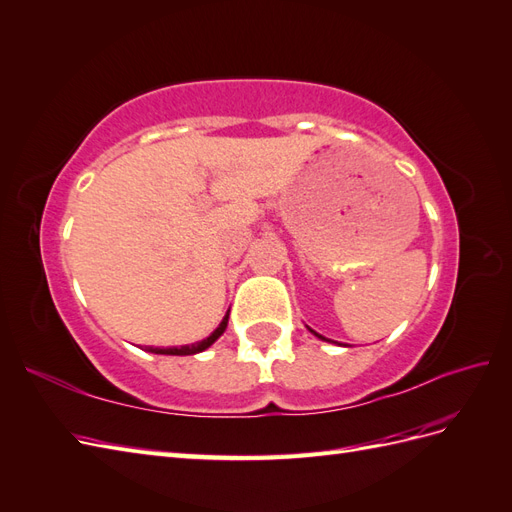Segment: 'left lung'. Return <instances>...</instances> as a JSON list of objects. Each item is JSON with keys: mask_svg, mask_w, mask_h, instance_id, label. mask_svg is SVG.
Wrapping results in <instances>:
<instances>
[{"mask_svg": "<svg viewBox=\"0 0 512 512\" xmlns=\"http://www.w3.org/2000/svg\"><path fill=\"white\" fill-rule=\"evenodd\" d=\"M310 331H312V334H314V336H319V338H323L321 334H316V331H314V329H310ZM323 340H325V338H323Z\"/></svg>", "mask_w": 512, "mask_h": 512, "instance_id": "1", "label": "left lung"}]
</instances>
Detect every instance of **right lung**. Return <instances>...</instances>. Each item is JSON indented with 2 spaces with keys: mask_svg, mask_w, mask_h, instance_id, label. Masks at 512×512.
<instances>
[{
  "mask_svg": "<svg viewBox=\"0 0 512 512\" xmlns=\"http://www.w3.org/2000/svg\"><path fill=\"white\" fill-rule=\"evenodd\" d=\"M226 327H228V312H226V316L222 319V323H219V327L213 331L209 338H204V340H200L196 344H185V347H170V349H153V347H150L148 351L150 353H159V355H196V353H202L204 349H209L211 344L224 334Z\"/></svg>",
  "mask_w": 512,
  "mask_h": 512,
  "instance_id": "obj_1",
  "label": "right lung"
}]
</instances>
